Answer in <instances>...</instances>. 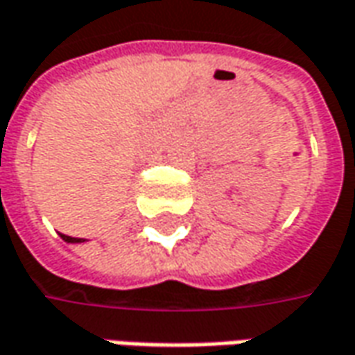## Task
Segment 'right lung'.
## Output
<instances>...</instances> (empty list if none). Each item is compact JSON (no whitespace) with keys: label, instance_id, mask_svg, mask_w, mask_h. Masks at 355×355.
Here are the masks:
<instances>
[{"label":"right lung","instance_id":"right-lung-1","mask_svg":"<svg viewBox=\"0 0 355 355\" xmlns=\"http://www.w3.org/2000/svg\"><path fill=\"white\" fill-rule=\"evenodd\" d=\"M62 240H66V242H83L82 239H73V236H66V234H62Z\"/></svg>","mask_w":355,"mask_h":355}]
</instances>
